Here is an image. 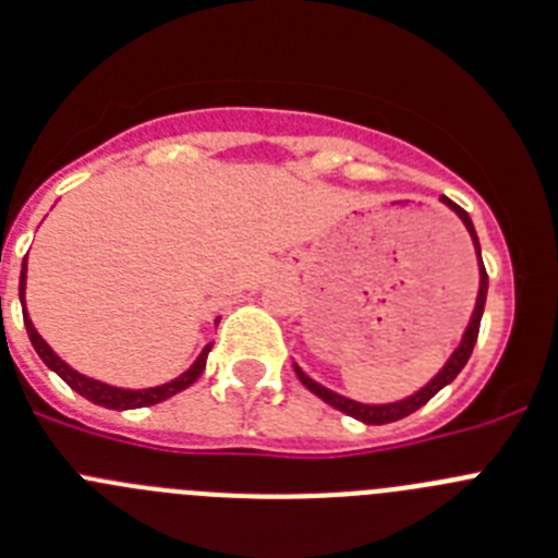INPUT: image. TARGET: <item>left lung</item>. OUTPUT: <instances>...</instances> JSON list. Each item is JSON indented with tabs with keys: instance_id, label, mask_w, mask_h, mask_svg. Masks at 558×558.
<instances>
[{
	"instance_id": "8db88e82",
	"label": "left lung",
	"mask_w": 558,
	"mask_h": 558,
	"mask_svg": "<svg viewBox=\"0 0 558 558\" xmlns=\"http://www.w3.org/2000/svg\"><path fill=\"white\" fill-rule=\"evenodd\" d=\"M441 203L448 205V208H453L456 214L461 217V222L466 225V230H470V235H473V244H475V253H478V269H481V286H478V300H475V311H473V319H470V325H466L464 330V339H461V344L456 348V353L450 355L448 364L441 366V373L436 375L434 380H430L428 386H423V389L416 391V395H411V398L400 400V403H386V405H364V403H355V400H348L341 398V395H336V391L325 389V386H319L316 380H311L308 375L300 369V366H294V373H298V378L303 380V386L308 391H314L316 398H323L325 403H330L333 409L344 411L348 416H355V420H361V423L366 425H386V423H395V420H403V416L414 414L416 409H423L425 403H428L430 398H434L436 391L441 389V386H448L450 380L456 378V375L464 369L466 359L473 355V348H475V339H478V328H481V316H484V303H486V286H489V278H486V269H484V260H481V247H478V235H475V228H473V219H470V214H466L464 208H459V205L453 203V199L441 197Z\"/></svg>"
}]
</instances>
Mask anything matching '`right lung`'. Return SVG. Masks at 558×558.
I'll return each instance as SVG.
<instances>
[{"instance_id":"add662e5","label":"right lung","mask_w":558,"mask_h":558,"mask_svg":"<svg viewBox=\"0 0 558 558\" xmlns=\"http://www.w3.org/2000/svg\"><path fill=\"white\" fill-rule=\"evenodd\" d=\"M24 280H27V258H24L22 280H19V298L22 300H24ZM24 328H27V336H29V341H33L35 353L41 355V361L49 366V369H52V373H58L60 378L66 380V384L72 386L77 395H83L85 400H92V403L105 405V409H113V411L144 409V405H155V403H160V400H167V398H172V395H178V391L189 389V386H192L194 380L203 375L205 359H208V353H210V344H208V348L199 353V359L194 361V364L189 366V369H185L180 378L169 380V384H163V386H153V389H119V386H108V384H99V380H94V378H85V375L74 373L66 361H60L58 355L52 353V348H49L47 341L38 336V330L33 328V323H29V316H27V308H24Z\"/></svg>"}]
</instances>
